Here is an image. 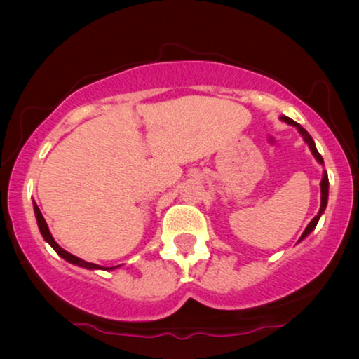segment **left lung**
Wrapping results in <instances>:
<instances>
[{"mask_svg":"<svg viewBox=\"0 0 359 359\" xmlns=\"http://www.w3.org/2000/svg\"><path fill=\"white\" fill-rule=\"evenodd\" d=\"M281 119L284 121V122H287L289 126H294L296 127V129L299 130V134L302 135V139L306 140V144L309 145V149H311V151H312V155L316 156V160L318 161V163L320 165H323V158H322V155L318 154L317 151V147H316V144H313V139L311 135H309V132L304 129L302 126H299L296 121H292V119H289V117H286V116H281ZM320 210H318V214L316 215V217H313L312 220H311V224L307 225L306 227V230H304V233L301 235V238H299V242H301V240H304L307 237L309 233L312 232L313 229H316V225H317V222H318V219H320V215L323 214V210H325V208H327V201H328V176H327V171H323V176H322V181H320Z\"/></svg>","mask_w":359,"mask_h":359,"instance_id":"8db88e82","label":"left lung"}]
</instances>
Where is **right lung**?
Wrapping results in <instances>:
<instances>
[{"label":"right lung","instance_id":"1","mask_svg":"<svg viewBox=\"0 0 359 359\" xmlns=\"http://www.w3.org/2000/svg\"><path fill=\"white\" fill-rule=\"evenodd\" d=\"M34 214H36V219H37V225H39V230H41V233H42V237H43V240H46V242L50 245V247L55 250V252L60 255V257L63 258V259H67L68 263H72V264H76V266H81V268H86V269H106V271H109V269H116V268H119V266H112V268H102V266H100V264H95V263H88V262H85V259H81V258H78V257H75V255H72V253H68L67 250H63L60 245H58L55 240H53V237H52V233H50V230H48V227H47V222H46V219H43V215H42V212H41V209L37 208V204L34 203Z\"/></svg>","mask_w":359,"mask_h":359}]
</instances>
